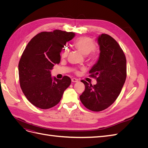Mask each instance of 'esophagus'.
<instances>
[{
    "label": "esophagus",
    "mask_w": 148,
    "mask_h": 148,
    "mask_svg": "<svg viewBox=\"0 0 148 148\" xmlns=\"http://www.w3.org/2000/svg\"><path fill=\"white\" fill-rule=\"evenodd\" d=\"M71 82H73V83L78 82V79H77V78H73L71 79Z\"/></svg>",
    "instance_id": "esophagus-1"
}]
</instances>
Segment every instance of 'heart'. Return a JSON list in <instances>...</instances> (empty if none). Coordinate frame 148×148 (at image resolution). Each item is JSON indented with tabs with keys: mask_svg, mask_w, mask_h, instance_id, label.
Wrapping results in <instances>:
<instances>
[{
	"mask_svg": "<svg viewBox=\"0 0 148 148\" xmlns=\"http://www.w3.org/2000/svg\"><path fill=\"white\" fill-rule=\"evenodd\" d=\"M74 46L83 55H88L89 53L92 52L89 56V60H95L97 58V53L94 51L96 49V44L93 41V40L86 36L79 37L74 42ZM69 54V49L67 48L64 49L61 53L62 57L65 58L67 57ZM77 73H78L77 71Z\"/></svg>",
	"mask_w": 148,
	"mask_h": 148,
	"instance_id": "b5f03b06",
	"label": "heart"
}]
</instances>
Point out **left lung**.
Wrapping results in <instances>:
<instances>
[{"mask_svg":"<svg viewBox=\"0 0 148 148\" xmlns=\"http://www.w3.org/2000/svg\"><path fill=\"white\" fill-rule=\"evenodd\" d=\"M100 55L97 63L89 71L95 78L92 85L82 80L85 89L79 99L88 109L99 112L108 108L117 99L127 77V60L118 42L107 34L98 38Z\"/></svg>","mask_w":148,"mask_h":148,"instance_id":"left-lung-1","label":"left lung"}]
</instances>
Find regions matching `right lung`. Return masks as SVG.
Listing matches in <instances>:
<instances>
[{
	"mask_svg": "<svg viewBox=\"0 0 148 148\" xmlns=\"http://www.w3.org/2000/svg\"><path fill=\"white\" fill-rule=\"evenodd\" d=\"M74 36V33L59 29L44 31L31 39L22 53L18 64L20 87L27 99L38 108L56 106L70 85V77L53 79L51 70L60 63L62 48Z\"/></svg>",
	"mask_w": 148,
	"mask_h": 148,
	"instance_id": "right-lung-1",
	"label": "right lung"
}]
</instances>
